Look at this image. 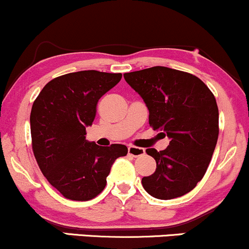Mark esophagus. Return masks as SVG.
Listing matches in <instances>:
<instances>
[{
    "instance_id": "obj_1",
    "label": "esophagus",
    "mask_w": 249,
    "mask_h": 249,
    "mask_svg": "<svg viewBox=\"0 0 249 249\" xmlns=\"http://www.w3.org/2000/svg\"><path fill=\"white\" fill-rule=\"evenodd\" d=\"M128 154L133 157H140L145 154V149L141 148V147H135V146H129L128 147Z\"/></svg>"
}]
</instances>
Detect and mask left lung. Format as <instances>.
Wrapping results in <instances>:
<instances>
[{
    "label": "left lung",
    "mask_w": 249,
    "mask_h": 249,
    "mask_svg": "<svg viewBox=\"0 0 249 249\" xmlns=\"http://www.w3.org/2000/svg\"><path fill=\"white\" fill-rule=\"evenodd\" d=\"M148 109L149 125L170 139L164 151L147 148L157 168L143 177V189L158 199L191 191L209 166L218 138L215 96L198 77L165 66L124 74Z\"/></svg>",
    "instance_id": "obj_1"
}]
</instances>
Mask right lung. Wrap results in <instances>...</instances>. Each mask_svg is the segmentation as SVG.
I'll return each mask as SVG.
<instances>
[{"instance_id": "obj_1", "label": "right lung", "mask_w": 249, "mask_h": 249, "mask_svg": "<svg viewBox=\"0 0 249 249\" xmlns=\"http://www.w3.org/2000/svg\"><path fill=\"white\" fill-rule=\"evenodd\" d=\"M121 78V73L95 70L72 72L47 83L34 101L29 120L34 157L65 198H95L115 160L128 153L124 145L102 147L85 139L98 100Z\"/></svg>"}]
</instances>
